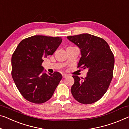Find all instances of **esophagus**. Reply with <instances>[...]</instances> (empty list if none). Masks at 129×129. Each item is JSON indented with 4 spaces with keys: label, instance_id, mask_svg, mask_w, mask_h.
I'll return each instance as SVG.
<instances>
[{
    "label": "esophagus",
    "instance_id": "34e87169",
    "mask_svg": "<svg viewBox=\"0 0 129 129\" xmlns=\"http://www.w3.org/2000/svg\"><path fill=\"white\" fill-rule=\"evenodd\" d=\"M68 76V75L67 74H62V77H63V78H66V77Z\"/></svg>",
    "mask_w": 129,
    "mask_h": 129
}]
</instances>
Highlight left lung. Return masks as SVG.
<instances>
[{"mask_svg":"<svg viewBox=\"0 0 129 129\" xmlns=\"http://www.w3.org/2000/svg\"><path fill=\"white\" fill-rule=\"evenodd\" d=\"M67 38L79 47L81 57L78 67L88 69L82 80L73 76V96L82 104H92L103 96L113 77L114 56L104 39L88 33L69 36Z\"/></svg>","mask_w":129,"mask_h":129,"instance_id":"obj_1","label":"left lung"}]
</instances>
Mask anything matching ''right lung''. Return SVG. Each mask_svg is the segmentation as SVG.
<instances>
[{"mask_svg": "<svg viewBox=\"0 0 129 129\" xmlns=\"http://www.w3.org/2000/svg\"><path fill=\"white\" fill-rule=\"evenodd\" d=\"M62 41L59 37L35 35L19 43L12 55L11 76L27 100L40 104L52 96L62 76L58 71L47 74L41 64L43 58L52 55Z\"/></svg>", "mask_w": 129, "mask_h": 129, "instance_id": "right-lung-1", "label": "right lung"}]
</instances>
